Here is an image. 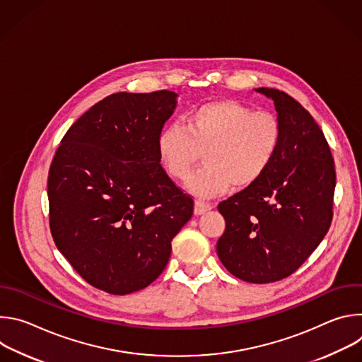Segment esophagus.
I'll use <instances>...</instances> for the list:
<instances>
[{"instance_id":"esophagus-1","label":"esophagus","mask_w":362,"mask_h":362,"mask_svg":"<svg viewBox=\"0 0 362 362\" xmlns=\"http://www.w3.org/2000/svg\"><path fill=\"white\" fill-rule=\"evenodd\" d=\"M214 208V204L209 202H203V200H196L194 202V214L196 215H202L204 212H208Z\"/></svg>"}]
</instances>
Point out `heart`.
Listing matches in <instances>:
<instances>
[{
    "label": "heart",
    "instance_id": "b5f03b06",
    "mask_svg": "<svg viewBox=\"0 0 362 362\" xmlns=\"http://www.w3.org/2000/svg\"><path fill=\"white\" fill-rule=\"evenodd\" d=\"M282 140L279 119L223 98L192 107L185 124L170 123L158 136V154L169 176L186 180L202 153L204 166L187 182L200 197L249 187L274 163Z\"/></svg>",
    "mask_w": 362,
    "mask_h": 362
}]
</instances>
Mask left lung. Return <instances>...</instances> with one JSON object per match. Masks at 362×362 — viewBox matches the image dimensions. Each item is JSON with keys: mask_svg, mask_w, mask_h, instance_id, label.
<instances>
[{"mask_svg": "<svg viewBox=\"0 0 362 362\" xmlns=\"http://www.w3.org/2000/svg\"><path fill=\"white\" fill-rule=\"evenodd\" d=\"M256 91L274 100L282 140L267 173L219 203L226 228L216 252L233 276L271 284L292 275L327 235L337 176L328 141L309 112L285 91Z\"/></svg>", "mask_w": 362, "mask_h": 362, "instance_id": "obj_1", "label": "left lung"}]
</instances>
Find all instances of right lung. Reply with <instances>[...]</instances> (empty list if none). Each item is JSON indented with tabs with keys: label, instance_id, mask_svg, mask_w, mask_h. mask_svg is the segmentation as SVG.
<instances>
[{
	"label": "right lung",
	"instance_id": "obj_1",
	"mask_svg": "<svg viewBox=\"0 0 362 362\" xmlns=\"http://www.w3.org/2000/svg\"><path fill=\"white\" fill-rule=\"evenodd\" d=\"M177 94L115 93L62 139L48 172L49 229L90 285L112 295L148 286L166 268L193 199L168 176L158 136Z\"/></svg>",
	"mask_w": 362,
	"mask_h": 362
}]
</instances>
